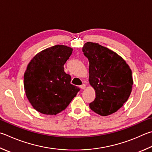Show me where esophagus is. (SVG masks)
I'll use <instances>...</instances> for the list:
<instances>
[{"instance_id":"34e87169","label":"esophagus","mask_w":152,"mask_h":152,"mask_svg":"<svg viewBox=\"0 0 152 152\" xmlns=\"http://www.w3.org/2000/svg\"><path fill=\"white\" fill-rule=\"evenodd\" d=\"M80 87L81 89H82V90H84L85 88H86V85H85L84 84H82Z\"/></svg>"}]
</instances>
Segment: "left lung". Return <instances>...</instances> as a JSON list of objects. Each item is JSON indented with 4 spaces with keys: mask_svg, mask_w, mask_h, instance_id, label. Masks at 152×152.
<instances>
[{
    "mask_svg": "<svg viewBox=\"0 0 152 152\" xmlns=\"http://www.w3.org/2000/svg\"><path fill=\"white\" fill-rule=\"evenodd\" d=\"M82 51L89 61V83L96 93L90 109L102 116L114 114L132 92L130 68L116 52L98 43H85Z\"/></svg>",
    "mask_w": 152,
    "mask_h": 152,
    "instance_id": "left-lung-1",
    "label": "left lung"
}]
</instances>
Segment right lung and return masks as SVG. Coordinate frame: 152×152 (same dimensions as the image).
Wrapping results in <instances>:
<instances>
[{"mask_svg": "<svg viewBox=\"0 0 152 152\" xmlns=\"http://www.w3.org/2000/svg\"><path fill=\"white\" fill-rule=\"evenodd\" d=\"M73 48L55 45L32 58L24 75V88L32 107L41 114L56 115L64 110L79 92L70 84L64 65Z\"/></svg>", "mask_w": 152, "mask_h": 152, "instance_id": "add662e5", "label": "right lung"}]
</instances>
